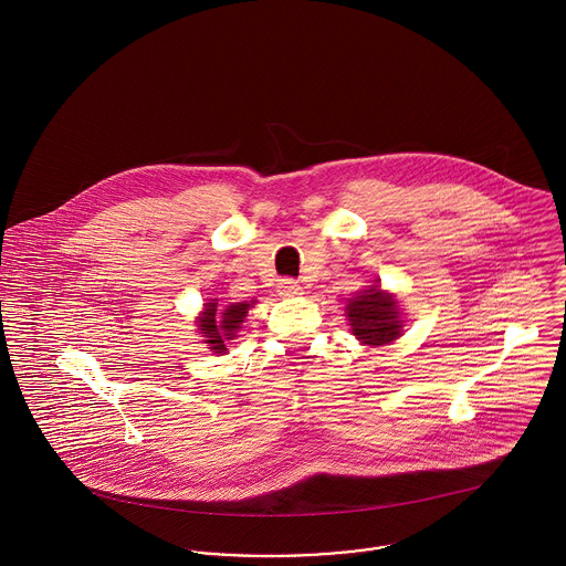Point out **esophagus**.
Returning a JSON list of instances; mask_svg holds the SVG:
<instances>
[{
  "label": "esophagus",
  "mask_w": 566,
  "mask_h": 566,
  "mask_svg": "<svg viewBox=\"0 0 566 566\" xmlns=\"http://www.w3.org/2000/svg\"><path fill=\"white\" fill-rule=\"evenodd\" d=\"M279 294L294 298V296H301V294H303V287H301L298 281H294V279H281V281H279Z\"/></svg>",
  "instance_id": "34e87169"
}]
</instances>
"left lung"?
Wrapping results in <instances>:
<instances>
[{
    "mask_svg": "<svg viewBox=\"0 0 566 566\" xmlns=\"http://www.w3.org/2000/svg\"><path fill=\"white\" fill-rule=\"evenodd\" d=\"M346 317L353 335L365 346L391 344L402 335V313L394 294L371 285L346 305Z\"/></svg>",
    "mask_w": 566,
    "mask_h": 566,
    "instance_id": "left-lung-1",
    "label": "left lung"
}]
</instances>
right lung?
I'll list each match as a JSON object with an SVG mask.
<instances>
[{"instance_id":"1","label":"right lung","mask_w":566,"mask_h":566,"mask_svg":"<svg viewBox=\"0 0 566 566\" xmlns=\"http://www.w3.org/2000/svg\"><path fill=\"white\" fill-rule=\"evenodd\" d=\"M255 305V301L251 303H233L229 307L218 308V303L211 301L206 303L203 313L199 315V333L203 337L209 350L213 355H222L227 353V342L235 339V333L242 328V322L249 313V308Z\"/></svg>"}]
</instances>
